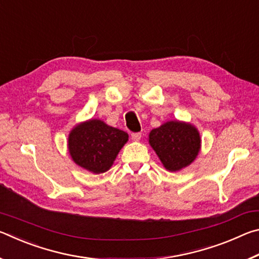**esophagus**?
<instances>
[{
	"label": "esophagus",
	"mask_w": 259,
	"mask_h": 259,
	"mask_svg": "<svg viewBox=\"0 0 259 259\" xmlns=\"http://www.w3.org/2000/svg\"><path fill=\"white\" fill-rule=\"evenodd\" d=\"M131 138H133V140H135V142H138V140L142 138V134H140V133L131 134Z\"/></svg>",
	"instance_id": "obj_1"
}]
</instances>
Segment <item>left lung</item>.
<instances>
[{
  "instance_id": "8db88e82",
  "label": "left lung",
  "mask_w": 259,
  "mask_h": 259,
  "mask_svg": "<svg viewBox=\"0 0 259 259\" xmlns=\"http://www.w3.org/2000/svg\"><path fill=\"white\" fill-rule=\"evenodd\" d=\"M148 143L169 171H179L198 156L201 138L198 129L182 121H168L148 135Z\"/></svg>"
}]
</instances>
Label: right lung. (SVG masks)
Returning <instances> with one entry per match:
<instances>
[{
    "label": "right lung",
    "instance_id": "add662e5",
    "mask_svg": "<svg viewBox=\"0 0 259 259\" xmlns=\"http://www.w3.org/2000/svg\"><path fill=\"white\" fill-rule=\"evenodd\" d=\"M129 136L109 126L104 121L91 119L74 126L68 136L72 160L93 174H103L111 168Z\"/></svg>",
    "mask_w": 259,
    "mask_h": 259
}]
</instances>
